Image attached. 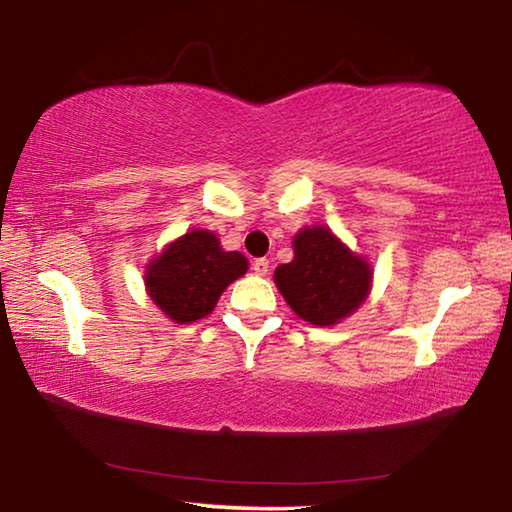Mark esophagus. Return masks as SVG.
I'll return each instance as SVG.
<instances>
[{"mask_svg":"<svg viewBox=\"0 0 512 512\" xmlns=\"http://www.w3.org/2000/svg\"><path fill=\"white\" fill-rule=\"evenodd\" d=\"M268 268H271V262H268L266 257H259V259H255V262H253V271L257 275H266Z\"/></svg>","mask_w":512,"mask_h":512,"instance_id":"obj_1","label":"esophagus"}]
</instances>
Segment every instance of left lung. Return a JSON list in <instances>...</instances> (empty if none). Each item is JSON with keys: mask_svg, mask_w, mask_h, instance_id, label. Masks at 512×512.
<instances>
[{"mask_svg": "<svg viewBox=\"0 0 512 512\" xmlns=\"http://www.w3.org/2000/svg\"><path fill=\"white\" fill-rule=\"evenodd\" d=\"M296 257L277 266L275 284L300 318L325 327L352 314L370 289V266L327 228H305L293 239Z\"/></svg>", "mask_w": 512, "mask_h": 512, "instance_id": "left-lung-1", "label": "left lung"}]
</instances>
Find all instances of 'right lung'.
Returning a JSON list of instances; mask_svg holds the SVG:
<instances>
[{"label": "right lung", "instance_id": "right-lung-1", "mask_svg": "<svg viewBox=\"0 0 512 512\" xmlns=\"http://www.w3.org/2000/svg\"><path fill=\"white\" fill-rule=\"evenodd\" d=\"M241 253H225L212 232L194 230L164 250L146 268V289L176 323H194L214 309L232 280L246 273Z\"/></svg>", "mask_w": 512, "mask_h": 512}]
</instances>
